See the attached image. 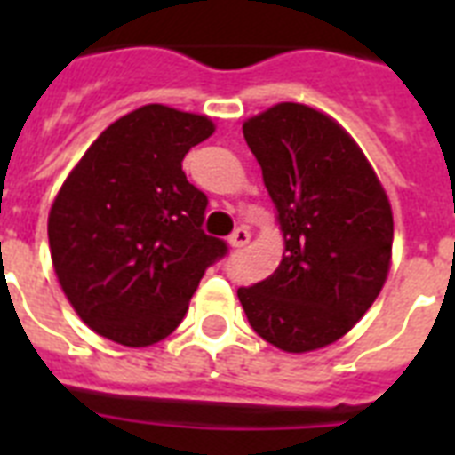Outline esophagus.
<instances>
[{"mask_svg": "<svg viewBox=\"0 0 455 455\" xmlns=\"http://www.w3.org/2000/svg\"><path fill=\"white\" fill-rule=\"evenodd\" d=\"M250 243V231L245 227H238L234 234L228 235V245L231 248H243V245H248Z\"/></svg>", "mask_w": 455, "mask_h": 455, "instance_id": "1", "label": "esophagus"}]
</instances>
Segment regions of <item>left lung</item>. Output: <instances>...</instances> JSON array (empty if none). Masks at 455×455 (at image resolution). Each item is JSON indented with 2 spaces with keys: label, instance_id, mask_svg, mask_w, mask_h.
Returning <instances> with one entry per match:
<instances>
[{
  "label": "left lung",
  "instance_id": "left-lung-1",
  "mask_svg": "<svg viewBox=\"0 0 455 455\" xmlns=\"http://www.w3.org/2000/svg\"><path fill=\"white\" fill-rule=\"evenodd\" d=\"M285 238L269 278L238 288L252 331L278 349L339 339L380 295L395 221L387 193L354 139L302 103H278L243 124Z\"/></svg>",
  "mask_w": 455,
  "mask_h": 455
}]
</instances>
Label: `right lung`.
<instances>
[{"label":"right lung","instance_id":"1","mask_svg":"<svg viewBox=\"0 0 455 455\" xmlns=\"http://www.w3.org/2000/svg\"><path fill=\"white\" fill-rule=\"evenodd\" d=\"M205 116L151 103L89 146L49 212L53 271L77 316L103 338L148 347L170 335L207 267L228 252L203 231L207 196L181 160Z\"/></svg>","mask_w":455,"mask_h":455}]
</instances>
